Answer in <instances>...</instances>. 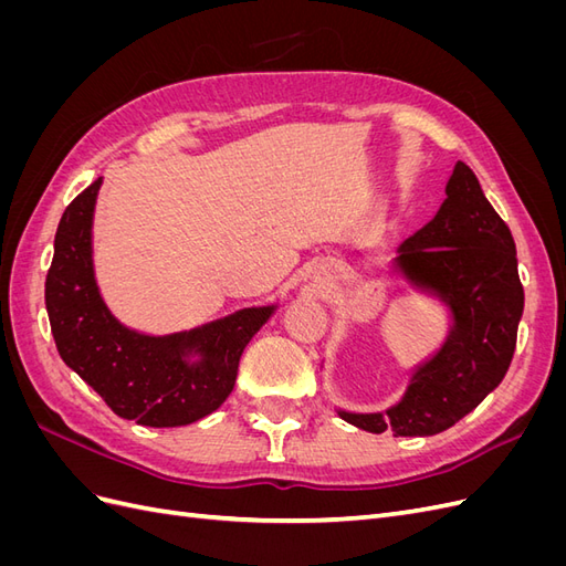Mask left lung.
Returning <instances> with one entry per match:
<instances>
[{
	"label": "left lung",
	"mask_w": 566,
	"mask_h": 566,
	"mask_svg": "<svg viewBox=\"0 0 566 566\" xmlns=\"http://www.w3.org/2000/svg\"><path fill=\"white\" fill-rule=\"evenodd\" d=\"M394 269L447 306V342L413 368L401 401L385 413H337L373 434L389 427L397 437H432L501 385L524 312L515 241L465 163H455L447 200L432 221L406 238Z\"/></svg>",
	"instance_id": "left-lung-1"
}]
</instances>
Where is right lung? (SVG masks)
Listing matches in <instances>:
<instances>
[{"label": "right lung", "mask_w": 566, "mask_h": 566, "mask_svg": "<svg viewBox=\"0 0 566 566\" xmlns=\"http://www.w3.org/2000/svg\"><path fill=\"white\" fill-rule=\"evenodd\" d=\"M101 181L67 205L56 229L44 285L56 349L119 418L146 427L191 424L227 401L243 349L276 304L248 306L172 335L127 328L111 314L94 276L92 224Z\"/></svg>", "instance_id": "1"}]
</instances>
